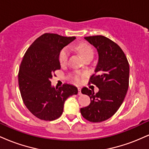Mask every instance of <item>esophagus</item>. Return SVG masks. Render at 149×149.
Masks as SVG:
<instances>
[{"instance_id": "1", "label": "esophagus", "mask_w": 149, "mask_h": 149, "mask_svg": "<svg viewBox=\"0 0 149 149\" xmlns=\"http://www.w3.org/2000/svg\"><path fill=\"white\" fill-rule=\"evenodd\" d=\"M78 95H82V93H81V88H78Z\"/></svg>"}]
</instances>
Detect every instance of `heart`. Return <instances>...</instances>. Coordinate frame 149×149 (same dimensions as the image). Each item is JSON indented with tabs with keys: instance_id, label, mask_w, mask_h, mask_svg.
I'll return each mask as SVG.
<instances>
[{
	"instance_id": "heart-1",
	"label": "heart",
	"mask_w": 149,
	"mask_h": 149,
	"mask_svg": "<svg viewBox=\"0 0 149 149\" xmlns=\"http://www.w3.org/2000/svg\"><path fill=\"white\" fill-rule=\"evenodd\" d=\"M77 49H78V52L80 53V55L82 56V57L83 59H86L87 57H93L94 54V51L92 47L90 45L87 43H81L77 47ZM69 49L65 47L60 52L59 56V62L61 65H64L66 63V61L68 60V57H69ZM83 77V74L82 73H77L76 75H75L74 76V80L76 82H80V79Z\"/></svg>"
}]
</instances>
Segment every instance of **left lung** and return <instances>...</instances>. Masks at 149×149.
Segmentation results:
<instances>
[{"label":"left lung","instance_id":"8db88e82","mask_svg":"<svg viewBox=\"0 0 149 149\" xmlns=\"http://www.w3.org/2000/svg\"><path fill=\"white\" fill-rule=\"evenodd\" d=\"M97 49L98 62L89 83L96 85V94L87 88L81 92L90 97V105L80 113L90 122L100 123L110 118L123 102L129 86L130 66L125 54L116 42L103 36L85 37Z\"/></svg>","mask_w":149,"mask_h":149}]
</instances>
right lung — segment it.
I'll use <instances>...</instances> for the list:
<instances>
[{"mask_svg":"<svg viewBox=\"0 0 149 149\" xmlns=\"http://www.w3.org/2000/svg\"><path fill=\"white\" fill-rule=\"evenodd\" d=\"M75 39L45 33L31 45L24 56L18 74L20 93L27 109L39 119L50 121L59 118L66 99L78 94L74 85L64 84L55 88L50 81L54 71L61 69V50Z\"/></svg>","mask_w":149,"mask_h":149,"instance_id":"add662e5","label":"right lung"}]
</instances>
